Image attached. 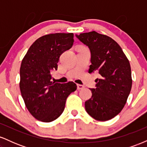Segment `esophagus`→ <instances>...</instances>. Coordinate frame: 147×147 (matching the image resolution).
<instances>
[{"mask_svg":"<svg viewBox=\"0 0 147 147\" xmlns=\"http://www.w3.org/2000/svg\"><path fill=\"white\" fill-rule=\"evenodd\" d=\"M83 88H84V86L81 85V84H77V89L78 90H82Z\"/></svg>","mask_w":147,"mask_h":147,"instance_id":"1","label":"esophagus"}]
</instances>
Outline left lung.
Here are the masks:
<instances>
[{
	"mask_svg": "<svg viewBox=\"0 0 147 147\" xmlns=\"http://www.w3.org/2000/svg\"><path fill=\"white\" fill-rule=\"evenodd\" d=\"M76 36L87 45L91 54L89 73L97 72L96 88L85 102L86 112L98 121L115 117L125 105L132 87L129 61L119 44L112 38L95 31Z\"/></svg>",
	"mask_w": 147,
	"mask_h": 147,
	"instance_id": "left-lung-1",
	"label": "left lung"
}]
</instances>
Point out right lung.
<instances>
[{
	"instance_id": "add662e5",
	"label": "right lung",
	"mask_w": 147,
	"mask_h": 147,
	"mask_svg": "<svg viewBox=\"0 0 147 147\" xmlns=\"http://www.w3.org/2000/svg\"><path fill=\"white\" fill-rule=\"evenodd\" d=\"M72 33L49 34L33 43L21 62L20 90L27 109L38 120L50 122L63 112L65 101L77 89L74 82L55 83L52 72L57 70L61 54L71 48Z\"/></svg>"
}]
</instances>
